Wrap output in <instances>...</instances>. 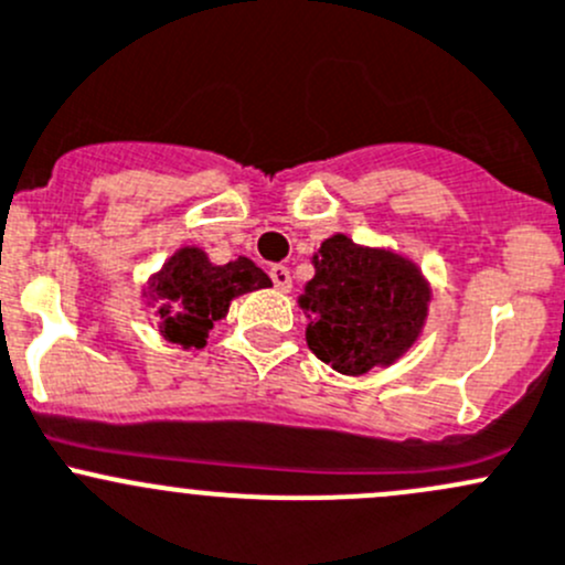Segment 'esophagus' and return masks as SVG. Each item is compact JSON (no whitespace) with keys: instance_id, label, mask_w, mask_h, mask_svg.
<instances>
[{"instance_id":"1","label":"esophagus","mask_w":565,"mask_h":565,"mask_svg":"<svg viewBox=\"0 0 565 565\" xmlns=\"http://www.w3.org/2000/svg\"><path fill=\"white\" fill-rule=\"evenodd\" d=\"M270 281L278 292H289V287H292V276H289V270L284 265L270 267Z\"/></svg>"}]
</instances>
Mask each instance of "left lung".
I'll list each match as a JSON object with an SVG mask.
<instances>
[{
    "instance_id": "8db88e82",
    "label": "left lung",
    "mask_w": 565,
    "mask_h": 565,
    "mask_svg": "<svg viewBox=\"0 0 565 565\" xmlns=\"http://www.w3.org/2000/svg\"><path fill=\"white\" fill-rule=\"evenodd\" d=\"M317 276L298 295L311 352L341 374L393 363L420 333L429 287L409 262L361 248L344 235L322 243Z\"/></svg>"
}]
</instances>
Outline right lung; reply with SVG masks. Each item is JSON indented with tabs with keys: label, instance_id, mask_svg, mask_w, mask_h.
<instances>
[{
	"label": "right lung",
	"instance_id": "1",
	"mask_svg": "<svg viewBox=\"0 0 565 565\" xmlns=\"http://www.w3.org/2000/svg\"><path fill=\"white\" fill-rule=\"evenodd\" d=\"M270 287V278L241 256L230 265H213L199 248L177 250L152 281L161 330L182 347H204L215 319L226 317L235 295Z\"/></svg>",
	"mask_w": 565,
	"mask_h": 565
}]
</instances>
